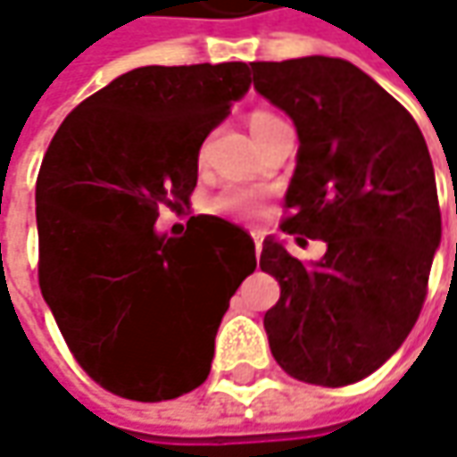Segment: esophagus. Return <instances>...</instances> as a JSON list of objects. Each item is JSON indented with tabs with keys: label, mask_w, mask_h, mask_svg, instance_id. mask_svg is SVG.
Masks as SVG:
<instances>
[{
	"label": "esophagus",
	"mask_w": 457,
	"mask_h": 457,
	"mask_svg": "<svg viewBox=\"0 0 457 457\" xmlns=\"http://www.w3.org/2000/svg\"><path fill=\"white\" fill-rule=\"evenodd\" d=\"M262 244H264V238H262V234H254V249H256V254H262Z\"/></svg>",
	"instance_id": "obj_1"
}]
</instances>
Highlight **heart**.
<instances>
[{
	"label": "heart",
	"mask_w": 457,
	"mask_h": 457,
	"mask_svg": "<svg viewBox=\"0 0 457 457\" xmlns=\"http://www.w3.org/2000/svg\"><path fill=\"white\" fill-rule=\"evenodd\" d=\"M272 119L277 116L264 114V112L254 114L252 116V132ZM208 208L219 216H228V219H254L259 213V193L252 187H244V185H226L208 201Z\"/></svg>",
	"instance_id": "heart-1"
}]
</instances>
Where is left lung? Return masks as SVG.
<instances>
[{
  "label": "left lung",
  "mask_w": 457,
  "mask_h": 457,
  "mask_svg": "<svg viewBox=\"0 0 457 457\" xmlns=\"http://www.w3.org/2000/svg\"><path fill=\"white\" fill-rule=\"evenodd\" d=\"M252 71L300 139L282 231L328 246L303 264L264 238L259 267L279 282L270 348L305 384H356L404 343L428 295L443 234L430 152L412 114L353 62L307 55Z\"/></svg>",
  "instance_id": "obj_1"
}]
</instances>
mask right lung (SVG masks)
<instances>
[{
  "label": "right lung",
  "mask_w": 457,
  "mask_h": 457,
  "mask_svg": "<svg viewBox=\"0 0 457 457\" xmlns=\"http://www.w3.org/2000/svg\"><path fill=\"white\" fill-rule=\"evenodd\" d=\"M252 86V62L145 65L65 116L35 205L40 290L88 377L137 402L208 378L220 318L254 272L252 237L219 216L160 234L198 183L205 137Z\"/></svg>",
  "instance_id": "right-lung-1"
}]
</instances>
